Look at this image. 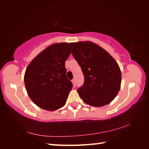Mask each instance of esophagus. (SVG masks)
I'll return each instance as SVG.
<instances>
[{
    "label": "esophagus",
    "instance_id": "1",
    "mask_svg": "<svg viewBox=\"0 0 149 149\" xmlns=\"http://www.w3.org/2000/svg\"><path fill=\"white\" fill-rule=\"evenodd\" d=\"M72 84H73V85H74V87H75V79H73L72 80Z\"/></svg>",
    "mask_w": 149,
    "mask_h": 149
}]
</instances>
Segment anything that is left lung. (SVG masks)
Wrapping results in <instances>:
<instances>
[{
    "instance_id": "left-lung-1",
    "label": "left lung",
    "mask_w": 149,
    "mask_h": 149,
    "mask_svg": "<svg viewBox=\"0 0 149 149\" xmlns=\"http://www.w3.org/2000/svg\"><path fill=\"white\" fill-rule=\"evenodd\" d=\"M70 44L85 77L84 85L77 91L79 97L92 107L110 104L121 87L122 73L117 62L94 42L79 41Z\"/></svg>"
}]
</instances>
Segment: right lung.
I'll return each mask as SVG.
<instances>
[{
	"mask_svg": "<svg viewBox=\"0 0 149 149\" xmlns=\"http://www.w3.org/2000/svg\"><path fill=\"white\" fill-rule=\"evenodd\" d=\"M70 43H54L33 59L24 74L27 95L37 107L54 111L64 107L72 89L65 62L71 54Z\"/></svg>",
	"mask_w": 149,
	"mask_h": 149,
	"instance_id": "obj_1",
	"label": "right lung"
}]
</instances>
